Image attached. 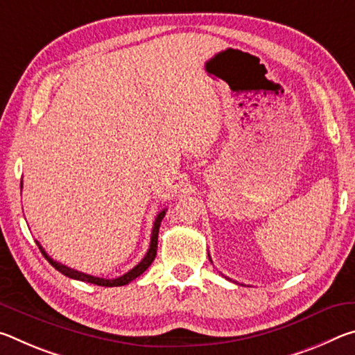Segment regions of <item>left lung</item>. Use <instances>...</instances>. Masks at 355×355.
Returning <instances> with one entry per match:
<instances>
[{
  "mask_svg": "<svg viewBox=\"0 0 355 355\" xmlns=\"http://www.w3.org/2000/svg\"><path fill=\"white\" fill-rule=\"evenodd\" d=\"M208 257H209V255H208Z\"/></svg>",
  "mask_w": 355,
  "mask_h": 355,
  "instance_id": "obj_1",
  "label": "left lung"
}]
</instances>
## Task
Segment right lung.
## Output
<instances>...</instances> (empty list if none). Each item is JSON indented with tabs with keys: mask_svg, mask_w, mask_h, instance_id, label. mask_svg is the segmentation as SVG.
<instances>
[{
	"mask_svg": "<svg viewBox=\"0 0 355 355\" xmlns=\"http://www.w3.org/2000/svg\"><path fill=\"white\" fill-rule=\"evenodd\" d=\"M167 209H163V211H159L158 216L155 218L153 222V230H152V238H150V248L147 250L146 257L142 258L141 263H137L136 266L128 271L127 274L120 275L117 279H101V277H94V275H89V274H84L76 271V269H71L69 266H65V264H61L53 260V258L46 254L45 249L42 248V245L37 243L39 249L42 252V255H44L48 263L51 264L53 268L58 269L59 272L64 274L65 277H70V279H75V280H81V282H87V284H94V285H98V286H123V285H128L131 280H135L136 277H139V275L146 271V269L150 266V264L153 263L155 257H156V249H158V232H159V225H161V220L166 216Z\"/></svg>",
	"mask_w": 355,
	"mask_h": 355,
	"instance_id": "1",
	"label": "right lung"
}]
</instances>
